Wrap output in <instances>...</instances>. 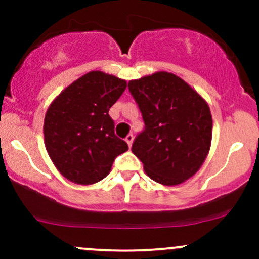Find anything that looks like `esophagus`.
Segmentation results:
<instances>
[{"instance_id":"1","label":"esophagus","mask_w":259,"mask_h":259,"mask_svg":"<svg viewBox=\"0 0 259 259\" xmlns=\"http://www.w3.org/2000/svg\"><path fill=\"white\" fill-rule=\"evenodd\" d=\"M133 140H134V135L133 134H127L126 138H125V142L127 143V145H129V148L132 146L133 144Z\"/></svg>"}]
</instances>
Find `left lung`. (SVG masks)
<instances>
[{"label":"left lung","instance_id":"1","mask_svg":"<svg viewBox=\"0 0 259 259\" xmlns=\"http://www.w3.org/2000/svg\"><path fill=\"white\" fill-rule=\"evenodd\" d=\"M127 88L145 124L132 146L145 173L164 185L194 176L210 148L213 121L208 104L170 72L133 80Z\"/></svg>","mask_w":259,"mask_h":259}]
</instances>
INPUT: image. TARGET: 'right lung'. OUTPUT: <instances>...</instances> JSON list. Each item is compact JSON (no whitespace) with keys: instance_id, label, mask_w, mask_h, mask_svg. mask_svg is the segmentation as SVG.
<instances>
[{"instance_id":"add662e5","label":"right lung","mask_w":259,"mask_h":259,"mask_svg":"<svg viewBox=\"0 0 259 259\" xmlns=\"http://www.w3.org/2000/svg\"><path fill=\"white\" fill-rule=\"evenodd\" d=\"M126 81L91 71L67 86L50 105L44 137L50 158L60 173L77 184L104 179L127 144L114 132L111 106Z\"/></svg>"}]
</instances>
